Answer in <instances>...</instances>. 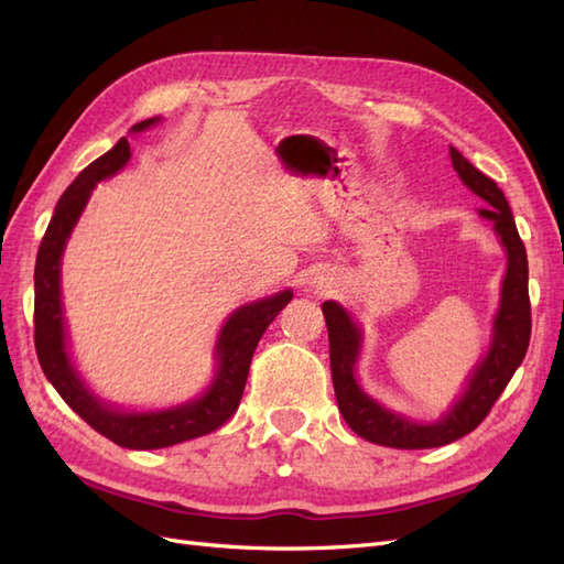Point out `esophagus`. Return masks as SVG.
Returning a JSON list of instances; mask_svg holds the SVG:
<instances>
[{"instance_id":"1","label":"esophagus","mask_w":564,"mask_h":564,"mask_svg":"<svg viewBox=\"0 0 564 564\" xmlns=\"http://www.w3.org/2000/svg\"><path fill=\"white\" fill-rule=\"evenodd\" d=\"M310 289H313L317 295H327V293L337 289V279H334V275L327 273V271L315 273V279L310 281Z\"/></svg>"}]
</instances>
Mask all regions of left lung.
<instances>
[{"instance_id":"8db88e82","label":"left lung","mask_w":564,"mask_h":564,"mask_svg":"<svg viewBox=\"0 0 564 564\" xmlns=\"http://www.w3.org/2000/svg\"><path fill=\"white\" fill-rule=\"evenodd\" d=\"M451 162L460 182L487 203V208H480V215L495 225V232L507 249V275L501 283L492 341H489L485 358L473 370L465 392L455 400L448 414H443L438 422L419 424L366 394L356 380V361L364 339L361 329L339 303H322L329 332L332 382L339 412L358 436L378 443V446L406 451L436 448L470 434L473 429L482 424L499 394L509 386L531 341L529 259H525V247L519 237L517 223H513L509 203L492 178L475 170L455 148H451Z\"/></svg>"}]
</instances>
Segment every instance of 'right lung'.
<instances>
[{
	"mask_svg": "<svg viewBox=\"0 0 564 564\" xmlns=\"http://www.w3.org/2000/svg\"><path fill=\"white\" fill-rule=\"evenodd\" d=\"M158 121L160 118H148V121H140L130 130L140 133V130H148ZM128 160L130 145L126 138H121L109 152L94 160L87 170H82L75 182L67 186L63 198L57 200L51 225H47L39 247V257H35L33 325L35 354H39L45 378L53 382L59 398L94 431H99L101 436L118 443V446L150 451L206 436L237 412L247 386L251 356H254L261 334L267 332L275 315L291 303L293 291H281L271 297H263V301L242 305L227 317L218 344H215L218 370H215L210 388L200 398L160 412H123L94 398V392L84 386L77 368L69 361L63 293H59V263H63L65 245L72 230H75L84 206H87L91 188L104 178L121 172Z\"/></svg>",
	"mask_w": 564,
	"mask_h": 564,
	"instance_id": "right-lung-1",
	"label": "right lung"
}]
</instances>
